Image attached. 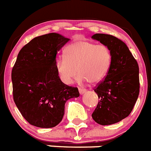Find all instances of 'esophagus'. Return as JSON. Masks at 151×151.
<instances>
[{
  "label": "esophagus",
  "instance_id": "obj_1",
  "mask_svg": "<svg viewBox=\"0 0 151 151\" xmlns=\"http://www.w3.org/2000/svg\"><path fill=\"white\" fill-rule=\"evenodd\" d=\"M79 93H80V94H83V93H84L86 92V91H87V90H86V89H85V88L79 87Z\"/></svg>",
  "mask_w": 151,
  "mask_h": 151
}]
</instances>
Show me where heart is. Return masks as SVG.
Here are the masks:
<instances>
[{"mask_svg":"<svg viewBox=\"0 0 151 151\" xmlns=\"http://www.w3.org/2000/svg\"><path fill=\"white\" fill-rule=\"evenodd\" d=\"M111 60V52L108 46L80 39L65 48L64 58L57 61V72L65 84L73 83L77 71L80 80L98 83L108 75Z\"/></svg>","mask_w":151,"mask_h":151,"instance_id":"1","label":"heart"}]
</instances>
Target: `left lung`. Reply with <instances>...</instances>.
<instances>
[{
	"instance_id": "1",
	"label": "left lung",
	"mask_w": 151,
	"mask_h": 151,
	"mask_svg": "<svg viewBox=\"0 0 151 151\" xmlns=\"http://www.w3.org/2000/svg\"><path fill=\"white\" fill-rule=\"evenodd\" d=\"M92 38L108 46L112 55L108 75L93 90L100 101L92 118L100 125H112L129 116L137 102L139 93V65L120 39L103 33H96Z\"/></svg>"
}]
</instances>
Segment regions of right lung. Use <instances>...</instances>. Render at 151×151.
Instances as JSON below:
<instances>
[{"label":"right lung","instance_id":"obj_1","mask_svg":"<svg viewBox=\"0 0 151 151\" xmlns=\"http://www.w3.org/2000/svg\"><path fill=\"white\" fill-rule=\"evenodd\" d=\"M69 40L58 33L35 37L19 51L12 72L13 99L24 119L40 128L58 125L66 101L79 96L77 87L61 82L56 57Z\"/></svg>","mask_w":151,"mask_h":151}]
</instances>
